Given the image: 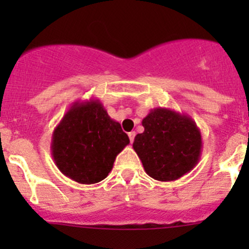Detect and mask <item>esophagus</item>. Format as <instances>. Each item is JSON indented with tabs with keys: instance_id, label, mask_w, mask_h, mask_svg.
I'll list each match as a JSON object with an SVG mask.
<instances>
[{
	"instance_id": "34e87169",
	"label": "esophagus",
	"mask_w": 249,
	"mask_h": 249,
	"mask_svg": "<svg viewBox=\"0 0 249 249\" xmlns=\"http://www.w3.org/2000/svg\"><path fill=\"white\" fill-rule=\"evenodd\" d=\"M135 136H136V134H135V131H131V132H129V139H130V142H134V140H135Z\"/></svg>"
}]
</instances>
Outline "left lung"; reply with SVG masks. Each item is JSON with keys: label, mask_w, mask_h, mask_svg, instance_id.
Masks as SVG:
<instances>
[{"label": "left lung", "mask_w": 249, "mask_h": 249, "mask_svg": "<svg viewBox=\"0 0 249 249\" xmlns=\"http://www.w3.org/2000/svg\"><path fill=\"white\" fill-rule=\"evenodd\" d=\"M142 125L144 131L136 135L132 147L148 176L171 182L196 166L202 139L189 115L159 107L150 109Z\"/></svg>", "instance_id": "1"}]
</instances>
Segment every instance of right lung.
Segmentation results:
<instances>
[{"label": "right lung", "mask_w": 249, "mask_h": 249, "mask_svg": "<svg viewBox=\"0 0 249 249\" xmlns=\"http://www.w3.org/2000/svg\"><path fill=\"white\" fill-rule=\"evenodd\" d=\"M130 143L100 100L74 102L54 129L52 155L57 169L80 184L101 182Z\"/></svg>", "instance_id": "add662e5"}]
</instances>
